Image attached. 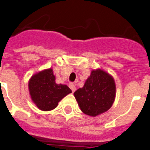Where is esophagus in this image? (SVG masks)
I'll use <instances>...</instances> for the list:
<instances>
[{"label": "esophagus", "instance_id": "obj_1", "mask_svg": "<svg viewBox=\"0 0 150 150\" xmlns=\"http://www.w3.org/2000/svg\"><path fill=\"white\" fill-rule=\"evenodd\" d=\"M69 88L71 89V91H72V92H74L75 91V89H76V88H75V85L74 84H72V83H71V84H69Z\"/></svg>", "mask_w": 150, "mask_h": 150}]
</instances>
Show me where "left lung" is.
<instances>
[{
    "label": "left lung",
    "mask_w": 150,
    "mask_h": 150,
    "mask_svg": "<svg viewBox=\"0 0 150 150\" xmlns=\"http://www.w3.org/2000/svg\"><path fill=\"white\" fill-rule=\"evenodd\" d=\"M79 106L84 114L96 117L108 111L116 97L114 79L100 69L92 70L84 86L74 93Z\"/></svg>",
    "instance_id": "obj_1"
}]
</instances>
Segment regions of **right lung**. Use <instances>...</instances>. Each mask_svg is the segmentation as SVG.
Returning a JSON list of instances; mask_svg holds the SVG:
<instances>
[{
    "mask_svg": "<svg viewBox=\"0 0 150 150\" xmlns=\"http://www.w3.org/2000/svg\"><path fill=\"white\" fill-rule=\"evenodd\" d=\"M28 88L31 100L40 110L50 111L71 90L66 85L56 83L52 69H46L36 73L30 78Z\"/></svg>",
    "mask_w": 150,
    "mask_h": 150,
    "instance_id": "obj_1",
    "label": "right lung"
}]
</instances>
